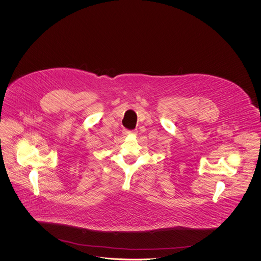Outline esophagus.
I'll list each match as a JSON object with an SVG mask.
<instances>
[{
	"label": "esophagus",
	"mask_w": 261,
	"mask_h": 261,
	"mask_svg": "<svg viewBox=\"0 0 261 261\" xmlns=\"http://www.w3.org/2000/svg\"><path fill=\"white\" fill-rule=\"evenodd\" d=\"M125 135H136V131H129V130H124Z\"/></svg>",
	"instance_id": "obj_1"
}]
</instances>
